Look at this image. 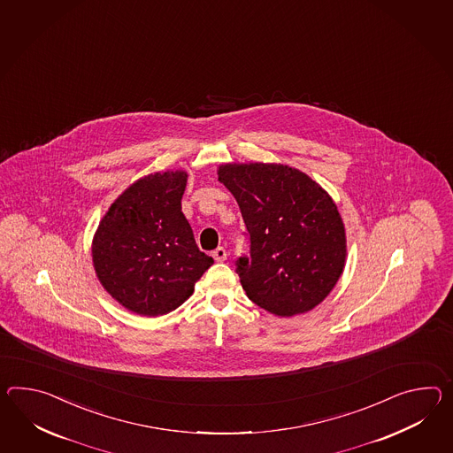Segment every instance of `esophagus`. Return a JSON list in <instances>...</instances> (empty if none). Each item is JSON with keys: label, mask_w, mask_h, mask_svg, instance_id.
I'll return each instance as SVG.
<instances>
[{"label": "esophagus", "mask_w": 453, "mask_h": 453, "mask_svg": "<svg viewBox=\"0 0 453 453\" xmlns=\"http://www.w3.org/2000/svg\"><path fill=\"white\" fill-rule=\"evenodd\" d=\"M212 258H214L216 262H224V260H227V250H226L224 247H218V249L212 252Z\"/></svg>", "instance_id": "1"}]
</instances>
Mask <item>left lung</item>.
Here are the masks:
<instances>
[{
  "label": "left lung",
  "instance_id": "1",
  "mask_svg": "<svg viewBox=\"0 0 453 453\" xmlns=\"http://www.w3.org/2000/svg\"><path fill=\"white\" fill-rule=\"evenodd\" d=\"M245 222L249 255L235 260L249 299L288 318L318 306L345 262V229L337 206L296 168L275 164L219 166Z\"/></svg>",
  "mask_w": 453,
  "mask_h": 453
}]
</instances>
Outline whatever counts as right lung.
I'll use <instances>...</instances> for the list:
<instances>
[{
  "instance_id": "add662e5",
  "label": "right lung",
  "mask_w": 453,
  "mask_h": 453,
  "mask_svg": "<svg viewBox=\"0 0 453 453\" xmlns=\"http://www.w3.org/2000/svg\"><path fill=\"white\" fill-rule=\"evenodd\" d=\"M185 172L135 181L111 204L93 241L101 285L124 308L142 316L183 304L214 260L201 252L181 211Z\"/></svg>"
}]
</instances>
